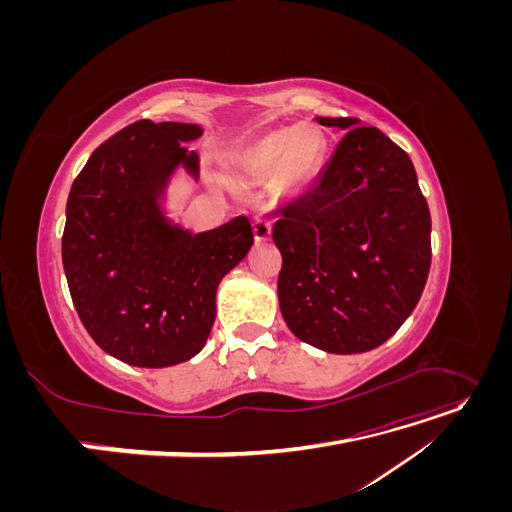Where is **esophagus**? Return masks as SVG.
Instances as JSON below:
<instances>
[{"instance_id":"34e87169","label":"esophagus","mask_w":512,"mask_h":512,"mask_svg":"<svg viewBox=\"0 0 512 512\" xmlns=\"http://www.w3.org/2000/svg\"><path fill=\"white\" fill-rule=\"evenodd\" d=\"M271 218L269 215H258V218H254V237L256 241H265L271 237Z\"/></svg>"}]
</instances>
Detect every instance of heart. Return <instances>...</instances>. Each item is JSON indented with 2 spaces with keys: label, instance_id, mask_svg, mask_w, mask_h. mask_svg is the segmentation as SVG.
I'll list each match as a JSON object with an SVG mask.
<instances>
[{
  "label": "heart",
  "instance_id": "b5f03b06",
  "mask_svg": "<svg viewBox=\"0 0 512 512\" xmlns=\"http://www.w3.org/2000/svg\"><path fill=\"white\" fill-rule=\"evenodd\" d=\"M322 153L320 136L312 130H280L262 138L250 153L245 164L252 173L273 175L286 168L292 177H305L316 168Z\"/></svg>",
  "mask_w": 512,
  "mask_h": 512
}]
</instances>
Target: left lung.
Listing matches in <instances>:
<instances>
[{
    "mask_svg": "<svg viewBox=\"0 0 512 512\" xmlns=\"http://www.w3.org/2000/svg\"><path fill=\"white\" fill-rule=\"evenodd\" d=\"M312 190L273 226L277 297L301 342L335 354L384 344L414 312L431 267V215L408 153L354 117Z\"/></svg>",
    "mask_w": 512,
    "mask_h": 512,
    "instance_id": "left-lung-1",
    "label": "left lung"
}]
</instances>
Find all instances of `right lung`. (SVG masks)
<instances>
[{"label": "right lung", "instance_id": "obj_1", "mask_svg": "<svg viewBox=\"0 0 512 512\" xmlns=\"http://www.w3.org/2000/svg\"><path fill=\"white\" fill-rule=\"evenodd\" d=\"M192 123L134 121L91 153L76 175L61 260L76 314L91 339L134 367H170L203 350L215 290L245 258L254 230L245 215L192 235L158 207L164 181L198 156L183 147Z\"/></svg>", "mask_w": 512, "mask_h": 512}]
</instances>
